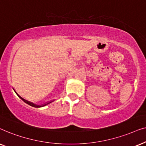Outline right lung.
Masks as SVG:
<instances>
[{"label":"right lung","mask_w":146,"mask_h":146,"mask_svg":"<svg viewBox=\"0 0 146 146\" xmlns=\"http://www.w3.org/2000/svg\"><path fill=\"white\" fill-rule=\"evenodd\" d=\"M19 98H20L21 100H22L23 102H25V103H26V104H29V106H33V107H35V108H39V107H41V106H37V105H35V104H33V103H31V102H28V101H27V100H24V99L23 98H21V97H20V96H19ZM49 103H50V102H49ZM49 103H47V104H44V106H46V105H47V104H49Z\"/></svg>","instance_id":"right-lung-1"}]
</instances>
